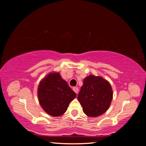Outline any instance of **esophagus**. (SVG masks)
<instances>
[{
  "label": "esophagus",
  "instance_id": "1",
  "mask_svg": "<svg viewBox=\"0 0 146 146\" xmlns=\"http://www.w3.org/2000/svg\"><path fill=\"white\" fill-rule=\"evenodd\" d=\"M73 90L75 91V92L76 93V94H78V88L77 87H74L73 88Z\"/></svg>",
  "mask_w": 146,
  "mask_h": 146
}]
</instances>
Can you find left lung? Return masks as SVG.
<instances>
[{
    "label": "left lung",
    "instance_id": "1",
    "mask_svg": "<svg viewBox=\"0 0 146 146\" xmlns=\"http://www.w3.org/2000/svg\"><path fill=\"white\" fill-rule=\"evenodd\" d=\"M77 99L86 115L98 117L110 106L113 99L111 86L101 76L90 75L84 79Z\"/></svg>",
    "mask_w": 146,
    "mask_h": 146
}]
</instances>
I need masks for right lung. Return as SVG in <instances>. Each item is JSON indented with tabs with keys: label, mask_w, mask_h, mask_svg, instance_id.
<instances>
[{
	"label": "right lung",
	"mask_w": 146,
	"mask_h": 146,
	"mask_svg": "<svg viewBox=\"0 0 146 146\" xmlns=\"http://www.w3.org/2000/svg\"><path fill=\"white\" fill-rule=\"evenodd\" d=\"M37 95L42 108L53 117L62 115L76 97L58 72L48 74L39 83Z\"/></svg>",
	"instance_id": "1"
}]
</instances>
